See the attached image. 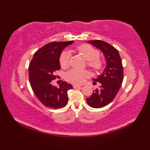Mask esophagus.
<instances>
[{
	"label": "esophagus",
	"instance_id": "1",
	"mask_svg": "<svg viewBox=\"0 0 150 150\" xmlns=\"http://www.w3.org/2000/svg\"><path fill=\"white\" fill-rule=\"evenodd\" d=\"M73 88H81V86L76 85V84H73Z\"/></svg>",
	"mask_w": 150,
	"mask_h": 150
}]
</instances>
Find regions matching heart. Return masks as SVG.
<instances>
[{
  "label": "heart",
  "instance_id": "b5f03b06",
  "mask_svg": "<svg viewBox=\"0 0 150 150\" xmlns=\"http://www.w3.org/2000/svg\"><path fill=\"white\" fill-rule=\"evenodd\" d=\"M77 51L87 60L88 66L93 70H99L103 67V62L98 58L99 52L87 44H82L77 47ZM70 53L69 51H63L60 56V64L63 68L69 65ZM90 75L88 70L73 68L66 73L67 81L73 84H81Z\"/></svg>",
  "mask_w": 150,
  "mask_h": 150
}]
</instances>
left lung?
Here are the masks:
<instances>
[{"label":"left lung","instance_id":"8db88e82","mask_svg":"<svg viewBox=\"0 0 150 150\" xmlns=\"http://www.w3.org/2000/svg\"><path fill=\"white\" fill-rule=\"evenodd\" d=\"M88 42L100 50L106 60V66L103 73L93 79L94 84L98 82L100 86L93 90L90 98L86 99L90 106L100 108L114 99L122 85L124 77L122 60L118 50L110 44L100 40Z\"/></svg>","mask_w":150,"mask_h":150}]
</instances>
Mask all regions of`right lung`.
I'll return each mask as SVG.
<instances>
[{
    "instance_id": "right-lung-1",
    "label": "right lung",
    "mask_w": 150,
    "mask_h": 150,
    "mask_svg": "<svg viewBox=\"0 0 150 150\" xmlns=\"http://www.w3.org/2000/svg\"><path fill=\"white\" fill-rule=\"evenodd\" d=\"M73 42H52L35 53L29 65V80L33 93L44 106L53 109L64 107L68 101V91L72 85L62 81L57 88L52 84L55 73L60 69L59 58L62 50Z\"/></svg>"
}]
</instances>
